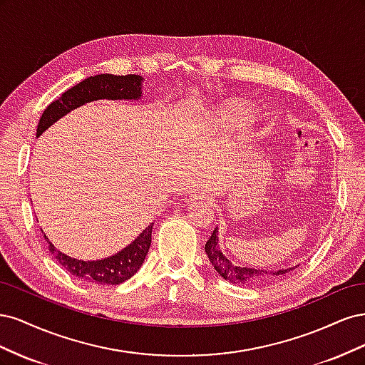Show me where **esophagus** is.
<instances>
[{
  "label": "esophagus",
  "mask_w": 365,
  "mask_h": 365,
  "mask_svg": "<svg viewBox=\"0 0 365 365\" xmlns=\"http://www.w3.org/2000/svg\"><path fill=\"white\" fill-rule=\"evenodd\" d=\"M185 201L189 204H201V205H205V207L212 205V201H210L208 197L201 192H189L185 195Z\"/></svg>",
  "instance_id": "obj_1"
}]
</instances>
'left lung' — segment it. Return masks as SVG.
I'll list each match as a JSON object with an SVG mask.
<instances>
[{"mask_svg": "<svg viewBox=\"0 0 365 365\" xmlns=\"http://www.w3.org/2000/svg\"><path fill=\"white\" fill-rule=\"evenodd\" d=\"M205 252L208 256L210 263L217 271L220 277H224L230 283L236 284H259L274 280L275 277H280L282 274L289 272V269H279V271H267V269H256V268H247V267H237V264L231 263L222 251L219 250L217 245V228H215L212 237L207 240Z\"/></svg>", "mask_w": 365, "mask_h": 365, "instance_id": "obj_1", "label": "left lung"}]
</instances>
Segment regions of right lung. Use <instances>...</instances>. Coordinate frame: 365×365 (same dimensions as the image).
I'll list each match as a JSON object with an SVG mask.
<instances>
[{
	"instance_id": "add662e5",
	"label": "right lung",
	"mask_w": 365,
	"mask_h": 365,
	"mask_svg": "<svg viewBox=\"0 0 365 365\" xmlns=\"http://www.w3.org/2000/svg\"><path fill=\"white\" fill-rule=\"evenodd\" d=\"M141 81L143 77L137 74H97L94 77H88V79L70 88L68 91H65L58 101L51 102L46 108V111L42 113L39 118L36 137H39L54 121L70 113L71 109L86 102L97 101V98H111V101H117V98L141 97ZM152 227L153 224H150L125 250H121L111 257L94 262L77 260L65 256V254H62L54 248V245L50 244L46 236L43 237L47 239L51 256L71 275H74V277L90 280L98 284H120L130 279L140 269L143 262H145L152 240Z\"/></svg>"
}]
</instances>
